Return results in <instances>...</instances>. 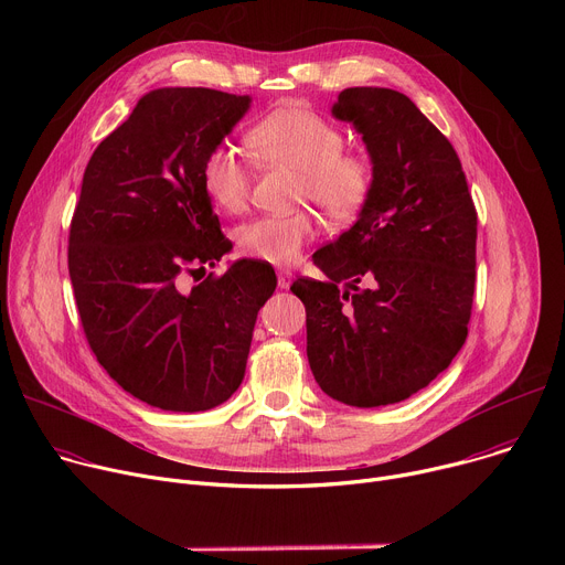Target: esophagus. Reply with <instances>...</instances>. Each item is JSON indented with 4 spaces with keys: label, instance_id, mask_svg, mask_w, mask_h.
I'll return each instance as SVG.
<instances>
[{
    "label": "esophagus",
    "instance_id": "esophagus-1",
    "mask_svg": "<svg viewBox=\"0 0 565 565\" xmlns=\"http://www.w3.org/2000/svg\"><path fill=\"white\" fill-rule=\"evenodd\" d=\"M277 284H279V288H290V284H292V273L290 270H279L277 273Z\"/></svg>",
    "mask_w": 565,
    "mask_h": 565
}]
</instances>
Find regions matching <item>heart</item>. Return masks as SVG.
<instances>
[{"instance_id":"b5f03b06","label":"heart","mask_w":565,"mask_h":565,"mask_svg":"<svg viewBox=\"0 0 565 565\" xmlns=\"http://www.w3.org/2000/svg\"><path fill=\"white\" fill-rule=\"evenodd\" d=\"M253 151L273 168L299 177L297 201L312 203L331 221L353 218L371 199L375 168L371 158L344 149V134L317 111L288 105L259 125L250 136ZM203 183L210 199L223 212H241L248 205L253 172L230 147H216L203 166ZM315 236V221L308 212L288 216H262L238 230V248L248 257L286 266Z\"/></svg>"}]
</instances>
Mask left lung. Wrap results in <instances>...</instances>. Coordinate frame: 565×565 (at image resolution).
Masks as SVG:
<instances>
[{
    "label": "left lung",
    "mask_w": 565,
    "mask_h": 565,
    "mask_svg": "<svg viewBox=\"0 0 565 565\" xmlns=\"http://www.w3.org/2000/svg\"><path fill=\"white\" fill-rule=\"evenodd\" d=\"M375 168L351 230L312 255L327 281L299 277L306 355L327 395L384 407L425 388L467 338L476 286V207L460 158L399 92L351 87L333 105Z\"/></svg>",
    "instance_id": "left-lung-1"
}]
</instances>
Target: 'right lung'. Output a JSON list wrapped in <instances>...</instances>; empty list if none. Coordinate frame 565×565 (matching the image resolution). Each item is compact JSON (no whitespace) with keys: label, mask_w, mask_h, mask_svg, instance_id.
Wrapping results in <instances>:
<instances>
[{"label":"right lung","mask_w":565,"mask_h":565,"mask_svg":"<svg viewBox=\"0 0 565 565\" xmlns=\"http://www.w3.org/2000/svg\"><path fill=\"white\" fill-rule=\"evenodd\" d=\"M250 96L153 89L89 158L68 230L79 321L103 369L166 412H207L246 375L270 264L241 259L188 290L183 275L221 262L223 236L203 183L205 158Z\"/></svg>","instance_id":"1"}]
</instances>
